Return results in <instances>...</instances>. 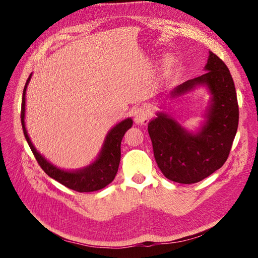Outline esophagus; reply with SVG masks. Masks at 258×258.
I'll return each mask as SVG.
<instances>
[{
    "label": "esophagus",
    "instance_id": "esophagus-1",
    "mask_svg": "<svg viewBox=\"0 0 258 258\" xmlns=\"http://www.w3.org/2000/svg\"><path fill=\"white\" fill-rule=\"evenodd\" d=\"M150 111L145 107H139L135 111L134 117H135V121L138 124H141V126H145L148 122V119H150Z\"/></svg>",
    "mask_w": 258,
    "mask_h": 258
}]
</instances>
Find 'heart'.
Masks as SVG:
<instances>
[{
  "label": "heart",
  "instance_id": "obj_1",
  "mask_svg": "<svg viewBox=\"0 0 258 258\" xmlns=\"http://www.w3.org/2000/svg\"><path fill=\"white\" fill-rule=\"evenodd\" d=\"M173 64H174V60L171 58V57H168L166 60H165V66H163V68H165V72L166 73H169L171 70H172L173 68Z\"/></svg>",
  "mask_w": 258,
  "mask_h": 258
}]
</instances>
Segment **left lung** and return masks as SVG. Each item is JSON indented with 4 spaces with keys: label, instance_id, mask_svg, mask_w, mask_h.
Masks as SVG:
<instances>
[{
    "label": "left lung",
    "instance_id": "obj_1",
    "mask_svg": "<svg viewBox=\"0 0 258 258\" xmlns=\"http://www.w3.org/2000/svg\"><path fill=\"white\" fill-rule=\"evenodd\" d=\"M206 73L183 83L170 93L177 98L197 86L211 93L207 120L197 134L187 131L169 115L158 112L148 122L156 162L168 179L181 184L202 181L227 160L239 122L235 84L228 68L210 51Z\"/></svg>",
    "mask_w": 258,
    "mask_h": 258
}]
</instances>
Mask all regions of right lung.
I'll return each mask as SVG.
<instances>
[{
	"instance_id": "obj_1",
	"label": "right lung",
	"mask_w": 258,
	"mask_h": 258,
	"mask_svg": "<svg viewBox=\"0 0 258 258\" xmlns=\"http://www.w3.org/2000/svg\"><path fill=\"white\" fill-rule=\"evenodd\" d=\"M30 74L29 79L23 88L22 102H21V124L23 135L26 137L27 142L32 151L34 157L36 158L38 165L44 170V172L56 179L57 182L64 185L70 189H73L79 192H90L102 189L106 185L110 184L115 178V175L118 171L120 162V144L121 140L132 126V119L127 118L119 123H117L114 128L108 132L105 141L103 143L102 150H101L98 158L90 163L89 166L76 171H66L53 166L52 163L45 159V157L38 153L28 136L25 123V113H26V91L28 84L31 80Z\"/></svg>"
}]
</instances>
